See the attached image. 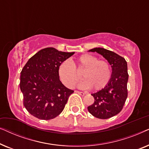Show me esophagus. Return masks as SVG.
Wrapping results in <instances>:
<instances>
[{
    "instance_id": "34e87169",
    "label": "esophagus",
    "mask_w": 149,
    "mask_h": 149,
    "mask_svg": "<svg viewBox=\"0 0 149 149\" xmlns=\"http://www.w3.org/2000/svg\"><path fill=\"white\" fill-rule=\"evenodd\" d=\"M75 92L79 93V94H80L81 95H84L85 94V93L84 92H82V91H75Z\"/></svg>"
}]
</instances>
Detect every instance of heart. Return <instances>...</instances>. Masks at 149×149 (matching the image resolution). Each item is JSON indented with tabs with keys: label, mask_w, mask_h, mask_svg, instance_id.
I'll use <instances>...</instances> for the list:
<instances>
[{
	"label": "heart",
	"mask_w": 149,
	"mask_h": 149,
	"mask_svg": "<svg viewBox=\"0 0 149 149\" xmlns=\"http://www.w3.org/2000/svg\"><path fill=\"white\" fill-rule=\"evenodd\" d=\"M85 81L79 84L83 89L92 88L100 90L109 82L111 77V68L109 63L105 60H98L96 57L89 54L79 56L72 64L64 61L58 68L59 78L63 84L68 88H73L81 79V75L76 72L82 71Z\"/></svg>",
	"instance_id": "b5f03b06"
}]
</instances>
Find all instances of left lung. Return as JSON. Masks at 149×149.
I'll use <instances>...</instances> for the list:
<instances>
[{"instance_id": "1", "label": "left lung", "mask_w": 149, "mask_h": 149, "mask_svg": "<svg viewBox=\"0 0 149 149\" xmlns=\"http://www.w3.org/2000/svg\"><path fill=\"white\" fill-rule=\"evenodd\" d=\"M97 52L107 60L112 68L109 82L97 92L92 93L94 102L87 107L89 113L98 119H106L119 113L127 97V64L123 57L106 49L96 47L89 51Z\"/></svg>"}]
</instances>
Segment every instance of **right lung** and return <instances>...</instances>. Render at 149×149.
<instances>
[{"mask_svg":"<svg viewBox=\"0 0 149 149\" xmlns=\"http://www.w3.org/2000/svg\"><path fill=\"white\" fill-rule=\"evenodd\" d=\"M74 52H59L54 47L42 49L24 66L19 86L24 105L34 117L49 120L62 113L74 91L62 84L58 76L60 64Z\"/></svg>","mask_w":149,"mask_h":149,"instance_id":"obj_1","label":"right lung"}]
</instances>
